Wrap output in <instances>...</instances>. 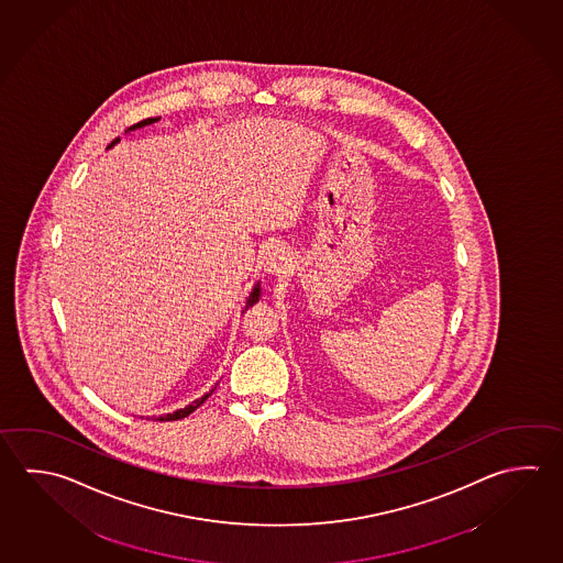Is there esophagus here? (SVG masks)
<instances>
[{
	"label": "esophagus",
	"mask_w": 563,
	"mask_h": 563,
	"mask_svg": "<svg viewBox=\"0 0 563 563\" xmlns=\"http://www.w3.org/2000/svg\"><path fill=\"white\" fill-rule=\"evenodd\" d=\"M291 260L294 257L289 254V250L277 245L267 254L264 269H266L267 274H272V276H282V274H287L291 269Z\"/></svg>",
	"instance_id": "esophagus-1"
}]
</instances>
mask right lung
Listing matches in <instances>:
<instances>
[{"label": "right lung", "mask_w": 563, "mask_h": 563, "mask_svg": "<svg viewBox=\"0 0 563 563\" xmlns=\"http://www.w3.org/2000/svg\"><path fill=\"white\" fill-rule=\"evenodd\" d=\"M156 121H161V117H151V119H144V121H141V123L129 126V131H134V129H143V126H146V124H153L156 123ZM129 131H126V133H129ZM119 141H121V139H114L113 143L109 144L107 148H111V146H114V144L119 143ZM260 291H262V287H260V282H257L256 286H254V289H252V294H250V297H247V301H245V309L256 303L257 299H260ZM214 389L210 390V393H206L202 399L192 400V405H188V407H185V409L174 410V412H170V415L158 417V420L163 422V420L185 419V417H188L190 412H195V410L198 409V407H200V405H202V402H205V400L208 399L212 393H214Z\"/></svg>", "instance_id": "right-lung-1"}]
</instances>
